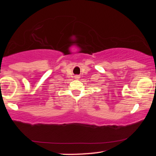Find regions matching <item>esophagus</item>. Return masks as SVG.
I'll list each match as a JSON object with an SVG mask.
<instances>
[{
  "mask_svg": "<svg viewBox=\"0 0 156 156\" xmlns=\"http://www.w3.org/2000/svg\"><path fill=\"white\" fill-rule=\"evenodd\" d=\"M75 78L76 79H79V78H80V76H75Z\"/></svg>",
  "mask_w": 156,
  "mask_h": 156,
  "instance_id": "1",
  "label": "esophagus"
}]
</instances>
